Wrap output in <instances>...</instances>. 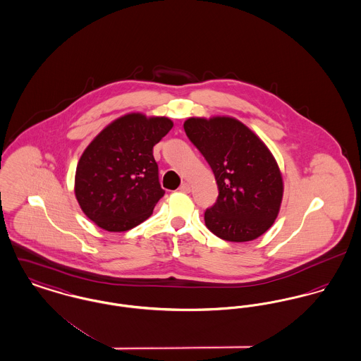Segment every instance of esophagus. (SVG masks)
Here are the masks:
<instances>
[{
	"instance_id": "1",
	"label": "esophagus",
	"mask_w": 361,
	"mask_h": 361,
	"mask_svg": "<svg viewBox=\"0 0 361 361\" xmlns=\"http://www.w3.org/2000/svg\"><path fill=\"white\" fill-rule=\"evenodd\" d=\"M180 191L181 192H191V184L190 183H183L181 185H180Z\"/></svg>"
}]
</instances>
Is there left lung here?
<instances>
[{
	"label": "left lung",
	"instance_id": "left-lung-1",
	"mask_svg": "<svg viewBox=\"0 0 361 361\" xmlns=\"http://www.w3.org/2000/svg\"><path fill=\"white\" fill-rule=\"evenodd\" d=\"M184 130L219 187L217 202L204 212L206 226L228 242L259 238L274 225L283 199V177L269 148L232 116H191Z\"/></svg>",
	"mask_w": 361,
	"mask_h": 361
}]
</instances>
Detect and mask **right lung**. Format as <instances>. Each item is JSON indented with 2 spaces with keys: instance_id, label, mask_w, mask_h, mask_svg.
Wrapping results in <instances>:
<instances>
[{
  "instance_id": "add662e5",
  "label": "right lung",
  "mask_w": 361,
  "mask_h": 361,
  "mask_svg": "<svg viewBox=\"0 0 361 361\" xmlns=\"http://www.w3.org/2000/svg\"><path fill=\"white\" fill-rule=\"evenodd\" d=\"M173 128L166 116L126 114L107 125L78 161L74 192L85 216L109 232L145 221L165 195L154 145Z\"/></svg>"
}]
</instances>
